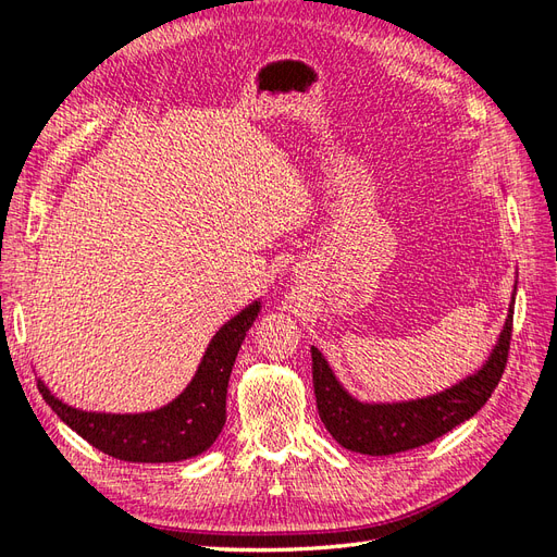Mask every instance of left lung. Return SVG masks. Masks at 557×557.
Masks as SVG:
<instances>
[{"mask_svg": "<svg viewBox=\"0 0 557 557\" xmlns=\"http://www.w3.org/2000/svg\"><path fill=\"white\" fill-rule=\"evenodd\" d=\"M516 283L491 356L474 374H467L442 393L401 401H360L334 376L323 352L311 346L318 416L336 444L362 455H395L440 440L474 416L495 393L507 367Z\"/></svg>", "mask_w": 557, "mask_h": 557, "instance_id": "1", "label": "left lung"}]
</instances>
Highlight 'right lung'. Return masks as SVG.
<instances>
[{"instance_id":"add662e5","label":"right lung","mask_w":557,"mask_h":557,"mask_svg":"<svg viewBox=\"0 0 557 557\" xmlns=\"http://www.w3.org/2000/svg\"><path fill=\"white\" fill-rule=\"evenodd\" d=\"M262 301H250L218 330L201 356L195 376L170 404L144 413H104L70 407L37 379V387L62 423L88 444L125 462H181L213 446L225 425L227 383L234 360L256 323Z\"/></svg>"}]
</instances>
